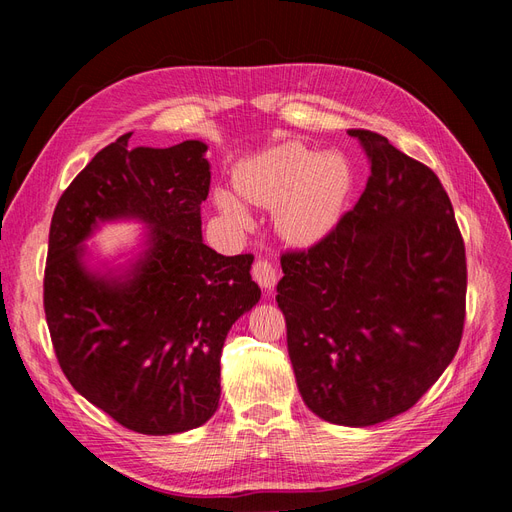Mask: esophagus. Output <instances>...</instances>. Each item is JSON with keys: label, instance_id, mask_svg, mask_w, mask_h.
<instances>
[{"label": "esophagus", "instance_id": "obj_1", "mask_svg": "<svg viewBox=\"0 0 512 512\" xmlns=\"http://www.w3.org/2000/svg\"><path fill=\"white\" fill-rule=\"evenodd\" d=\"M252 275H254V280L258 282V286L265 288V290H273L275 284H277V277H280V275H277V269L273 267V262H269L265 258H258L254 262Z\"/></svg>", "mask_w": 512, "mask_h": 512}]
</instances>
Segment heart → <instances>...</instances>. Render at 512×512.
I'll list each match as a JSON object with an SVG mask.
<instances>
[{
	"label": "heart",
	"mask_w": 512,
	"mask_h": 512,
	"mask_svg": "<svg viewBox=\"0 0 512 512\" xmlns=\"http://www.w3.org/2000/svg\"><path fill=\"white\" fill-rule=\"evenodd\" d=\"M354 170L337 151L316 153L301 143H282L243 160L235 170L237 192L254 205L275 207V226L294 245L327 237L342 218ZM215 209L235 228H252L243 200L226 188L213 194Z\"/></svg>",
	"instance_id": "b5f03b06"
}]
</instances>
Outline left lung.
Here are the masks:
<instances>
[{"label":"left lung","instance_id":"8db88e82","mask_svg":"<svg viewBox=\"0 0 512 512\" xmlns=\"http://www.w3.org/2000/svg\"><path fill=\"white\" fill-rule=\"evenodd\" d=\"M369 158L359 203L307 252L282 256L277 305L305 406L369 427L410 410L453 361L466 318V247L431 168L350 130Z\"/></svg>","mask_w":512,"mask_h":512}]
</instances>
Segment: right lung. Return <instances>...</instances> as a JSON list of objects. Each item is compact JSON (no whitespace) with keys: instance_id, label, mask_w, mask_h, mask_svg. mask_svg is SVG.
<instances>
[{"instance_id":"obj_1","label":"right lung","mask_w":512,"mask_h":512,"mask_svg":"<svg viewBox=\"0 0 512 512\" xmlns=\"http://www.w3.org/2000/svg\"><path fill=\"white\" fill-rule=\"evenodd\" d=\"M96 153L55 207L44 269V314L70 384L132 431L196 429L220 404L226 335L260 301L252 254L203 241L200 205L211 164L203 141ZM148 230L126 266L94 268L84 243L108 221Z\"/></svg>"}]
</instances>
